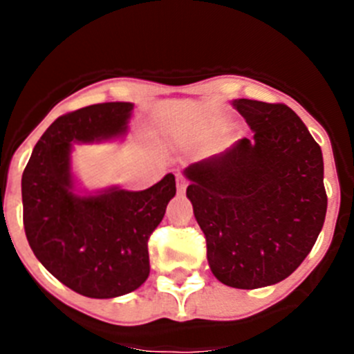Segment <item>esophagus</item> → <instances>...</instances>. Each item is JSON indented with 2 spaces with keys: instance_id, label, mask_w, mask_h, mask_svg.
Returning a JSON list of instances; mask_svg holds the SVG:
<instances>
[{
  "instance_id": "obj_1",
  "label": "esophagus",
  "mask_w": 354,
  "mask_h": 354,
  "mask_svg": "<svg viewBox=\"0 0 354 354\" xmlns=\"http://www.w3.org/2000/svg\"><path fill=\"white\" fill-rule=\"evenodd\" d=\"M186 186H187V180L184 179V177H180V175H177V192L184 193L186 192Z\"/></svg>"
}]
</instances>
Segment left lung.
Wrapping results in <instances>:
<instances>
[{
    "instance_id": "1",
    "label": "left lung",
    "mask_w": 354,
    "mask_h": 354,
    "mask_svg": "<svg viewBox=\"0 0 354 354\" xmlns=\"http://www.w3.org/2000/svg\"><path fill=\"white\" fill-rule=\"evenodd\" d=\"M253 140L184 170L186 195L221 283L259 289L296 271L326 216L324 162L301 118L286 104L234 99Z\"/></svg>"
}]
</instances>
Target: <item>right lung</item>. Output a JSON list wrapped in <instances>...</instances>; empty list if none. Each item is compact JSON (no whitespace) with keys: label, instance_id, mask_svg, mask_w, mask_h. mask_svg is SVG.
<instances>
[{"label":"right lung","instance_id":"obj_1","mask_svg":"<svg viewBox=\"0 0 354 354\" xmlns=\"http://www.w3.org/2000/svg\"><path fill=\"white\" fill-rule=\"evenodd\" d=\"M133 109V102H102L56 118L21 180L24 232L35 257L86 298H118L145 282L149 237L175 196L174 174L143 192H88L72 170V145L122 142Z\"/></svg>","mask_w":354,"mask_h":354}]
</instances>
